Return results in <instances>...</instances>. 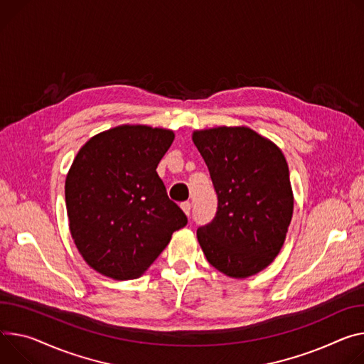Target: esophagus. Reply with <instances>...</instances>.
I'll return each instance as SVG.
<instances>
[{"label":"esophagus","instance_id":"34e87169","mask_svg":"<svg viewBox=\"0 0 364 364\" xmlns=\"http://www.w3.org/2000/svg\"><path fill=\"white\" fill-rule=\"evenodd\" d=\"M181 209H183V212L187 215V216H190V210H191V203L190 202H183L181 205Z\"/></svg>","mask_w":364,"mask_h":364}]
</instances>
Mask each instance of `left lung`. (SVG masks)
Listing matches in <instances>:
<instances>
[{
  "mask_svg": "<svg viewBox=\"0 0 364 364\" xmlns=\"http://www.w3.org/2000/svg\"><path fill=\"white\" fill-rule=\"evenodd\" d=\"M218 194L213 220L197 240L220 273L245 279L280 252L293 215L289 167L280 148L250 127L193 132Z\"/></svg>",
  "mask_w": 364,
  "mask_h": 364,
  "instance_id": "1",
  "label": "left lung"
}]
</instances>
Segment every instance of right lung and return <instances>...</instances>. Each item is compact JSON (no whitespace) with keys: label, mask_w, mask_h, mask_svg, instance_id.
Here are the masks:
<instances>
[{"label":"right lung","mask_w":364,"mask_h":364,"mask_svg":"<svg viewBox=\"0 0 364 364\" xmlns=\"http://www.w3.org/2000/svg\"><path fill=\"white\" fill-rule=\"evenodd\" d=\"M174 132L122 124L92 136L65 180L73 240L91 269L114 280L144 274L187 225L156 167Z\"/></svg>","instance_id":"add662e5"}]
</instances>
